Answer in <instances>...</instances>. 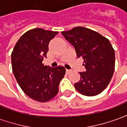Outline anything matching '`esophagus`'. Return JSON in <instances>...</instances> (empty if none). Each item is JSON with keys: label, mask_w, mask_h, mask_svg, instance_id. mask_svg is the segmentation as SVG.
<instances>
[{"label": "esophagus", "mask_w": 127, "mask_h": 127, "mask_svg": "<svg viewBox=\"0 0 127 127\" xmlns=\"http://www.w3.org/2000/svg\"><path fill=\"white\" fill-rule=\"evenodd\" d=\"M71 71H72L71 70H69V69H66V73H67V74L70 73H71Z\"/></svg>", "instance_id": "obj_1"}]
</instances>
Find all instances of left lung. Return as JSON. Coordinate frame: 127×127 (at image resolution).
I'll return each instance as SVG.
<instances>
[{
	"label": "left lung",
	"mask_w": 127,
	"mask_h": 127,
	"mask_svg": "<svg viewBox=\"0 0 127 127\" xmlns=\"http://www.w3.org/2000/svg\"><path fill=\"white\" fill-rule=\"evenodd\" d=\"M66 41L75 47L78 58L84 59L86 71L74 86L80 93L92 96L103 91L114 71L115 52L105 37L91 29L78 26L62 32Z\"/></svg>",
	"instance_id": "obj_1"
}]
</instances>
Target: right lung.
<instances>
[{
  "label": "right lung",
  "mask_w": 127,
  "mask_h": 127,
  "mask_svg": "<svg viewBox=\"0 0 127 127\" xmlns=\"http://www.w3.org/2000/svg\"><path fill=\"white\" fill-rule=\"evenodd\" d=\"M58 32L34 29L29 31L16 43L11 54L13 73L22 90L39 102L52 99L65 74V68L50 67L42 63L49 43Z\"/></svg>",
  "instance_id": "right-lung-1"
}]
</instances>
